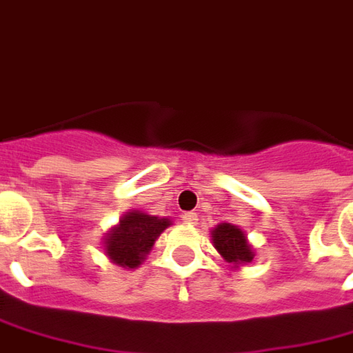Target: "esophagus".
<instances>
[{
  "label": "esophagus",
  "instance_id": "esophagus-1",
  "mask_svg": "<svg viewBox=\"0 0 353 353\" xmlns=\"http://www.w3.org/2000/svg\"><path fill=\"white\" fill-rule=\"evenodd\" d=\"M183 221L189 223V225H196L199 223V214L196 212H187V214H183Z\"/></svg>",
  "mask_w": 353,
  "mask_h": 353
}]
</instances>
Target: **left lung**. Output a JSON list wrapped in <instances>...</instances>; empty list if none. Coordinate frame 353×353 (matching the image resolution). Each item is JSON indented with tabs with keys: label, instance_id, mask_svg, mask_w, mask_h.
I'll use <instances>...</instances> for the list:
<instances>
[{
	"label": "left lung",
	"instance_id": "1",
	"mask_svg": "<svg viewBox=\"0 0 353 353\" xmlns=\"http://www.w3.org/2000/svg\"><path fill=\"white\" fill-rule=\"evenodd\" d=\"M212 242L223 259L234 266L252 263L253 255H255L253 248L245 238L244 230L238 229L236 225H230V223H221L212 230Z\"/></svg>",
	"mask_w": 353,
	"mask_h": 353
}]
</instances>
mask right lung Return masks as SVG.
Instances as JSON below:
<instances>
[{
  "mask_svg": "<svg viewBox=\"0 0 353 353\" xmlns=\"http://www.w3.org/2000/svg\"><path fill=\"white\" fill-rule=\"evenodd\" d=\"M172 221L168 217H157L141 212H126L117 227L103 238V250L109 259L123 268H138L147 253L151 252L154 240L168 229Z\"/></svg>",
  "mask_w": 353,
  "mask_h": 353,
  "instance_id": "add662e5",
  "label": "right lung"
}]
</instances>
